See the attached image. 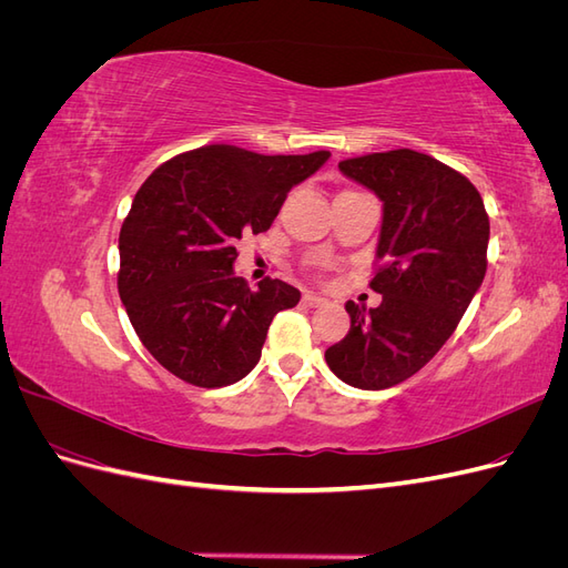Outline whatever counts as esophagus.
<instances>
[{"mask_svg":"<svg viewBox=\"0 0 568 568\" xmlns=\"http://www.w3.org/2000/svg\"><path fill=\"white\" fill-rule=\"evenodd\" d=\"M303 301H305V305H311V307H320V305L326 303V298H322V296H317V294H305Z\"/></svg>","mask_w":568,"mask_h":568,"instance_id":"1","label":"esophagus"}]
</instances>
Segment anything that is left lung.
<instances>
[{
	"label": "left lung",
	"instance_id": "8db88e82",
	"mask_svg": "<svg viewBox=\"0 0 568 568\" xmlns=\"http://www.w3.org/2000/svg\"><path fill=\"white\" fill-rule=\"evenodd\" d=\"M338 168L384 201L369 282L382 303L348 301L351 332L324 359L341 382L382 390L417 374L457 329L486 277L490 222L478 189L426 153H367Z\"/></svg>",
	"mask_w": 568,
	"mask_h": 568
}]
</instances>
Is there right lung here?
I'll return each mask as SVG.
<instances>
[{
	"mask_svg": "<svg viewBox=\"0 0 568 568\" xmlns=\"http://www.w3.org/2000/svg\"><path fill=\"white\" fill-rule=\"evenodd\" d=\"M329 151L263 156L211 144L165 161L120 227L118 294L144 348L178 379L230 386L257 365L272 317L301 301L282 280L236 277L234 242L267 232L291 186Z\"/></svg>",
	"mask_w": 568,
	"mask_h": 568,
	"instance_id": "add662e5",
	"label": "right lung"
}]
</instances>
